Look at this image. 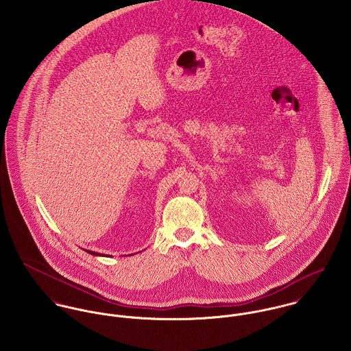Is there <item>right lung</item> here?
Returning a JSON list of instances; mask_svg holds the SVG:
<instances>
[{"label": "right lung", "mask_w": 351, "mask_h": 351, "mask_svg": "<svg viewBox=\"0 0 351 351\" xmlns=\"http://www.w3.org/2000/svg\"><path fill=\"white\" fill-rule=\"evenodd\" d=\"M89 254H92V255H97V256H100L101 254H99V252H93V251H88ZM104 255V254H102ZM105 256V255H104Z\"/></svg>", "instance_id": "right-lung-1"}]
</instances>
